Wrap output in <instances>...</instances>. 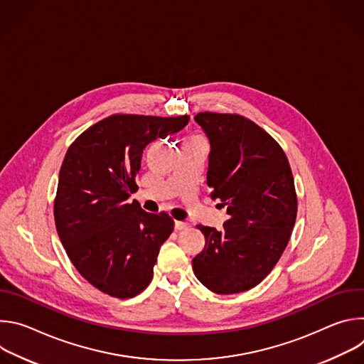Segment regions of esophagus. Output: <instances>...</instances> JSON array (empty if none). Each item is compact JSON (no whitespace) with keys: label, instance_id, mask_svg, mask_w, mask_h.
I'll return each instance as SVG.
<instances>
[{"label":"esophagus","instance_id":"1","mask_svg":"<svg viewBox=\"0 0 364 364\" xmlns=\"http://www.w3.org/2000/svg\"><path fill=\"white\" fill-rule=\"evenodd\" d=\"M174 228H176V230H184V229L190 228V223H187V222H180V220H177V222L174 223Z\"/></svg>","mask_w":364,"mask_h":364}]
</instances>
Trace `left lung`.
I'll return each mask as SVG.
<instances>
[{"label": "left lung", "instance_id": "left-lung-1", "mask_svg": "<svg viewBox=\"0 0 364 364\" xmlns=\"http://www.w3.org/2000/svg\"><path fill=\"white\" fill-rule=\"evenodd\" d=\"M194 121L210 142V196L229 218L220 230L197 226L205 245L193 271L216 294L243 292L265 279L289 242L296 218L292 171L279 144L255 122L215 112Z\"/></svg>", "mask_w": 364, "mask_h": 364}]
</instances>
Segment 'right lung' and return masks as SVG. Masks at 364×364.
<instances>
[{
	"label": "right lung",
	"instance_id": "obj_1",
	"mask_svg": "<svg viewBox=\"0 0 364 364\" xmlns=\"http://www.w3.org/2000/svg\"><path fill=\"white\" fill-rule=\"evenodd\" d=\"M188 119L112 115L69 146L55 200L56 229L75 268L99 291L124 299L151 282L174 220L128 198L138 188L145 146L177 134Z\"/></svg>",
	"mask_w": 364,
	"mask_h": 364
}]
</instances>
